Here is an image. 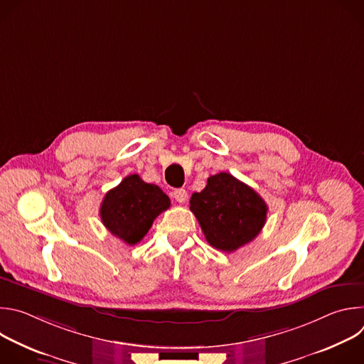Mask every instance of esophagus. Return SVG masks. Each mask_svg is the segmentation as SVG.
<instances>
[{
  "label": "esophagus",
  "instance_id": "1",
  "mask_svg": "<svg viewBox=\"0 0 364 364\" xmlns=\"http://www.w3.org/2000/svg\"><path fill=\"white\" fill-rule=\"evenodd\" d=\"M173 197H174L176 201H178V203H186L188 194H187V191H186L184 188H177V190L173 191Z\"/></svg>",
  "mask_w": 364,
  "mask_h": 364
}]
</instances>
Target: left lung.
<instances>
[{
    "mask_svg": "<svg viewBox=\"0 0 364 364\" xmlns=\"http://www.w3.org/2000/svg\"><path fill=\"white\" fill-rule=\"evenodd\" d=\"M190 210L210 246L230 253L262 230L268 205L252 187L219 173L207 178L204 190L193 193Z\"/></svg>",
    "mask_w": 364,
    "mask_h": 364,
    "instance_id": "1",
    "label": "left lung"
}]
</instances>
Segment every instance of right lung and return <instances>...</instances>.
I'll use <instances>...</instances> for the list:
<instances>
[{"mask_svg":"<svg viewBox=\"0 0 364 364\" xmlns=\"http://www.w3.org/2000/svg\"><path fill=\"white\" fill-rule=\"evenodd\" d=\"M170 204L168 196L159 186L131 174L103 197L100 220L114 236L128 245H136Z\"/></svg>","mask_w":364,"mask_h":364,"instance_id":"right-lung-1","label":"right lung"}]
</instances>
